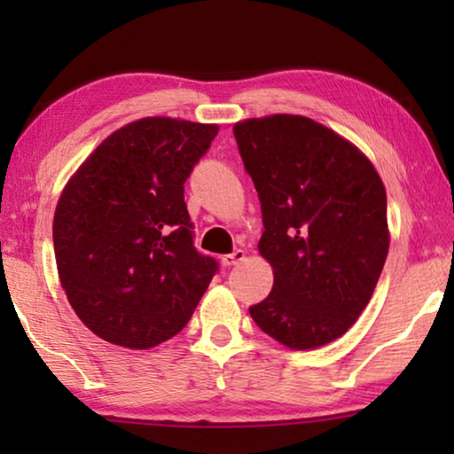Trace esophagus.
Returning a JSON list of instances; mask_svg holds the SVG:
<instances>
[{
	"mask_svg": "<svg viewBox=\"0 0 454 454\" xmlns=\"http://www.w3.org/2000/svg\"><path fill=\"white\" fill-rule=\"evenodd\" d=\"M244 258H246L244 250H235L231 254H225V256H221V264L223 266H235V264H239Z\"/></svg>",
	"mask_w": 454,
	"mask_h": 454,
	"instance_id": "34e87169",
	"label": "esophagus"
}]
</instances>
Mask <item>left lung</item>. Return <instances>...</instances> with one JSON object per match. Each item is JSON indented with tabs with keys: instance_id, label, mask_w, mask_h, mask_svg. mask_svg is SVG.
Wrapping results in <instances>:
<instances>
[{
	"instance_id": "left-lung-1",
	"label": "left lung",
	"mask_w": 454,
	"mask_h": 454,
	"mask_svg": "<svg viewBox=\"0 0 454 454\" xmlns=\"http://www.w3.org/2000/svg\"><path fill=\"white\" fill-rule=\"evenodd\" d=\"M233 134L262 204L260 256L275 275L250 316L289 349H318L374 294L390 246L387 190L356 145L309 117H252Z\"/></svg>"
}]
</instances>
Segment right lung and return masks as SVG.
<instances>
[{
	"instance_id": "1",
	"label": "right lung",
	"mask_w": 454,
	"mask_h": 454,
	"mask_svg": "<svg viewBox=\"0 0 454 454\" xmlns=\"http://www.w3.org/2000/svg\"><path fill=\"white\" fill-rule=\"evenodd\" d=\"M216 123L142 117L109 134L67 179L55 207L61 289L107 343L151 349L176 337L213 281L194 247L184 184Z\"/></svg>"
}]
</instances>
